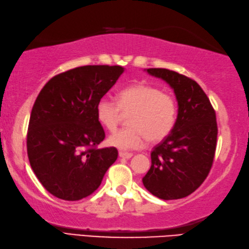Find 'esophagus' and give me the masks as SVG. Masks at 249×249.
I'll list each match as a JSON object with an SVG mask.
<instances>
[{
  "label": "esophagus",
  "mask_w": 249,
  "mask_h": 249,
  "mask_svg": "<svg viewBox=\"0 0 249 249\" xmlns=\"http://www.w3.org/2000/svg\"><path fill=\"white\" fill-rule=\"evenodd\" d=\"M119 157L123 159H131L132 157H133V154L128 153V152H124V151H119Z\"/></svg>",
  "instance_id": "34e87169"
}]
</instances>
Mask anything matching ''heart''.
Listing matches in <instances>:
<instances>
[{
  "mask_svg": "<svg viewBox=\"0 0 249 249\" xmlns=\"http://www.w3.org/2000/svg\"><path fill=\"white\" fill-rule=\"evenodd\" d=\"M121 113H131L130 128L113 132L107 142L120 150H135L146 145L148 137L159 142L170 134L177 120V102L156 86L136 83L117 93V102L102 97L96 106L97 119L107 130L118 125Z\"/></svg>",
  "mask_w": 249,
  "mask_h": 249,
  "instance_id": "1",
  "label": "heart"
}]
</instances>
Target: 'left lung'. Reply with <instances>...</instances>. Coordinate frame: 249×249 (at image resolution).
Returning <instances> with one entry per match:
<instances>
[{
  "instance_id": "obj_1",
  "label": "left lung",
  "mask_w": 249,
  "mask_h": 249,
  "mask_svg": "<svg viewBox=\"0 0 249 249\" xmlns=\"http://www.w3.org/2000/svg\"><path fill=\"white\" fill-rule=\"evenodd\" d=\"M147 72L173 88L178 116L170 134L153 148L151 167L142 183L160 199H180L195 192L212 167L217 141L216 115L194 80L163 68H149Z\"/></svg>"
}]
</instances>
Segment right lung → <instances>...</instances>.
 <instances>
[{"mask_svg": "<svg viewBox=\"0 0 249 249\" xmlns=\"http://www.w3.org/2000/svg\"><path fill=\"white\" fill-rule=\"evenodd\" d=\"M123 72L121 66L108 65L65 71L49 80L33 106L27 156L40 183L59 199L92 194L117 160L116 148H97L106 133L96 106Z\"/></svg>", "mask_w": 249, "mask_h": 249, "instance_id": "add662e5", "label": "right lung"}]
</instances>
